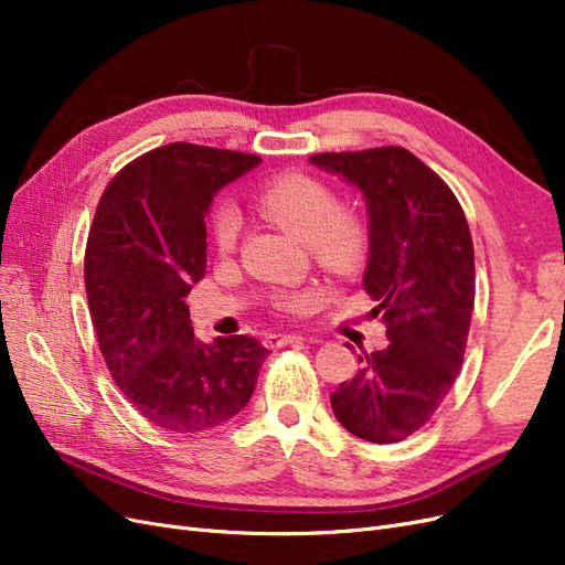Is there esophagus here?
Segmentation results:
<instances>
[{
  "label": "esophagus",
  "mask_w": 565,
  "mask_h": 565,
  "mask_svg": "<svg viewBox=\"0 0 565 565\" xmlns=\"http://www.w3.org/2000/svg\"><path fill=\"white\" fill-rule=\"evenodd\" d=\"M297 339H303V337L301 334H268L266 344L268 347H285V344H289V341H297Z\"/></svg>",
  "instance_id": "34e87169"
}]
</instances>
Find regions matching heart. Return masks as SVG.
Listing matches in <instances>:
<instances>
[{
    "label": "heart",
    "mask_w": 565,
    "mask_h": 565,
    "mask_svg": "<svg viewBox=\"0 0 565 565\" xmlns=\"http://www.w3.org/2000/svg\"><path fill=\"white\" fill-rule=\"evenodd\" d=\"M259 210L292 231L324 266L349 268L365 245V228L353 214L341 212L328 185L306 174H285L270 179L256 193ZM241 233V214L231 204H218L212 216V241L218 252H231ZM316 289H299L280 299L287 311H309L316 303Z\"/></svg>",
    "instance_id": "b5f03b06"
}]
</instances>
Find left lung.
<instances>
[{
	"label": "left lung",
	"mask_w": 565,
	"mask_h": 565,
	"mask_svg": "<svg viewBox=\"0 0 565 565\" xmlns=\"http://www.w3.org/2000/svg\"><path fill=\"white\" fill-rule=\"evenodd\" d=\"M309 162L365 200L363 287L391 341L358 355L361 370L337 386L332 413L358 438L398 443L431 419L465 361L476 295L467 216L446 181L401 146L320 152Z\"/></svg>",
	"instance_id": "1"
}]
</instances>
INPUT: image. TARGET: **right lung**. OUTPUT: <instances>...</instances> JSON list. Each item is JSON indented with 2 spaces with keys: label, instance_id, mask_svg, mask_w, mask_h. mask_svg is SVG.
Here are the masks:
<instances>
[{
  "label": "right lung",
  "instance_id": "1",
  "mask_svg": "<svg viewBox=\"0 0 565 565\" xmlns=\"http://www.w3.org/2000/svg\"><path fill=\"white\" fill-rule=\"evenodd\" d=\"M262 158L169 143L129 162L100 195L84 256L100 353L129 403L160 429L191 434L249 403L268 349L247 334L195 339L183 301L204 276L214 195Z\"/></svg>",
  "mask_w": 565,
  "mask_h": 565
}]
</instances>
